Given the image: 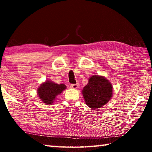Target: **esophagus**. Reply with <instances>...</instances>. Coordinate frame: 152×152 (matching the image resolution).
<instances>
[{
  "mask_svg": "<svg viewBox=\"0 0 152 152\" xmlns=\"http://www.w3.org/2000/svg\"><path fill=\"white\" fill-rule=\"evenodd\" d=\"M78 84H70V88H73V89L78 88Z\"/></svg>",
  "mask_w": 152,
  "mask_h": 152,
  "instance_id": "34e87169",
  "label": "esophagus"
}]
</instances>
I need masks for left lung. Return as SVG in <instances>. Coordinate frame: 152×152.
Wrapping results in <instances>:
<instances>
[{"label":"left lung","instance_id":"left-lung-1","mask_svg":"<svg viewBox=\"0 0 152 152\" xmlns=\"http://www.w3.org/2000/svg\"><path fill=\"white\" fill-rule=\"evenodd\" d=\"M86 104L92 109L104 106L111 99L112 84L103 76H93L82 90Z\"/></svg>","mask_w":152,"mask_h":152}]
</instances>
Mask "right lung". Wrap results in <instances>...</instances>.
I'll return each mask as SVG.
<instances>
[{
  "label": "right lung",
  "mask_w": 152,
  "mask_h": 152,
  "mask_svg": "<svg viewBox=\"0 0 152 152\" xmlns=\"http://www.w3.org/2000/svg\"><path fill=\"white\" fill-rule=\"evenodd\" d=\"M66 88L64 84H58L51 81H46L37 89L39 99L46 104H51L56 96Z\"/></svg>",
  "instance_id": "1"
}]
</instances>
